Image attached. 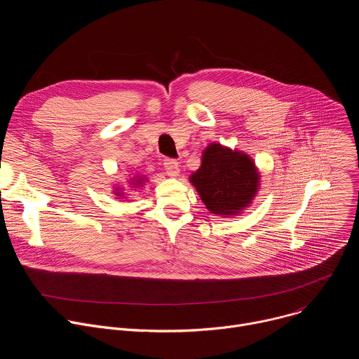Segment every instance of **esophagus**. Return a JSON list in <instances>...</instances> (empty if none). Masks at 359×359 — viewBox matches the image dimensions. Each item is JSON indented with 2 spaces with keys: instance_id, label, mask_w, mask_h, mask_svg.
Listing matches in <instances>:
<instances>
[{
  "instance_id": "esophagus-1",
  "label": "esophagus",
  "mask_w": 359,
  "mask_h": 359,
  "mask_svg": "<svg viewBox=\"0 0 359 359\" xmlns=\"http://www.w3.org/2000/svg\"><path fill=\"white\" fill-rule=\"evenodd\" d=\"M163 165H165L166 173H168L170 177L179 176L180 170H179V162H177V161H175V159H165Z\"/></svg>"
}]
</instances>
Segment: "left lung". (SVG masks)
<instances>
[{
  "label": "left lung",
  "mask_w": 359,
  "mask_h": 359,
  "mask_svg": "<svg viewBox=\"0 0 359 359\" xmlns=\"http://www.w3.org/2000/svg\"><path fill=\"white\" fill-rule=\"evenodd\" d=\"M260 176L243 151L212 143L203 151L201 166L190 176L200 198L213 215L233 216L251 203Z\"/></svg>",
  "instance_id": "left-lung-1"
}]
</instances>
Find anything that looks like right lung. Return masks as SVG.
<instances>
[{
    "label": "right lung",
    "instance_id": "add662e5",
    "mask_svg": "<svg viewBox=\"0 0 359 359\" xmlns=\"http://www.w3.org/2000/svg\"><path fill=\"white\" fill-rule=\"evenodd\" d=\"M140 183H142V179H137V180L135 182V184H136V186H137V184H140ZM116 194H118V196H122V193H119V191H116Z\"/></svg>",
    "mask_w": 359,
    "mask_h": 359
}]
</instances>
